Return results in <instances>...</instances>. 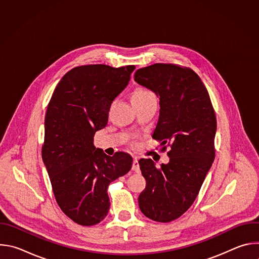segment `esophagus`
<instances>
[{"label": "esophagus", "mask_w": 259, "mask_h": 259, "mask_svg": "<svg viewBox=\"0 0 259 259\" xmlns=\"http://www.w3.org/2000/svg\"><path fill=\"white\" fill-rule=\"evenodd\" d=\"M132 170H133V171H135L136 173H139V172H140V167H139V163H138L137 158H134V160H133Z\"/></svg>", "instance_id": "1"}]
</instances>
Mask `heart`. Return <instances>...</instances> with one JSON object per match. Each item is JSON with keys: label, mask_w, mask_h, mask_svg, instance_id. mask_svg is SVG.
I'll use <instances>...</instances> for the list:
<instances>
[{"label": "heart", "mask_w": 259, "mask_h": 259, "mask_svg": "<svg viewBox=\"0 0 259 259\" xmlns=\"http://www.w3.org/2000/svg\"><path fill=\"white\" fill-rule=\"evenodd\" d=\"M154 97H156V96L152 91L147 90L145 88H137L132 94V102L133 103L142 102V101L149 100V99L154 98Z\"/></svg>", "instance_id": "heart-1"}]
</instances>
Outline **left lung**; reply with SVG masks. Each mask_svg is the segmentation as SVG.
<instances>
[{"instance_id": "8db88e82", "label": "left lung", "mask_w": 259, "mask_h": 259, "mask_svg": "<svg viewBox=\"0 0 259 259\" xmlns=\"http://www.w3.org/2000/svg\"><path fill=\"white\" fill-rule=\"evenodd\" d=\"M134 80L160 97L153 138L170 145L169 162L157 168L140 159L146 187L138 197L141 212L159 223L180 217L196 200L215 157L216 118L208 91L197 73L156 63L136 70Z\"/></svg>"}]
</instances>
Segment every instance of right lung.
<instances>
[{"mask_svg": "<svg viewBox=\"0 0 259 259\" xmlns=\"http://www.w3.org/2000/svg\"><path fill=\"white\" fill-rule=\"evenodd\" d=\"M134 65L104 64L70 69L57 84L45 116L42 159L57 204L76 224L90 227L107 215L109 183L128 173L132 157L96 150L95 132L108 121L115 98L127 87Z\"/></svg>", "mask_w": 259, "mask_h": 259, "instance_id": "obj_1", "label": "right lung"}]
</instances>
